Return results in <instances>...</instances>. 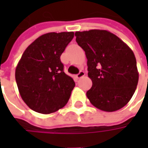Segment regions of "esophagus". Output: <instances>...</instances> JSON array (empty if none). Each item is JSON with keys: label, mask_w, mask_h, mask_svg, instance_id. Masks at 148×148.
I'll list each match as a JSON object with an SVG mask.
<instances>
[{"label": "esophagus", "mask_w": 148, "mask_h": 148, "mask_svg": "<svg viewBox=\"0 0 148 148\" xmlns=\"http://www.w3.org/2000/svg\"><path fill=\"white\" fill-rule=\"evenodd\" d=\"M84 76H85V72H84V71H80V72L76 75L77 78H81V77H84Z\"/></svg>", "instance_id": "obj_1"}]
</instances>
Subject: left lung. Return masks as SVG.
Masks as SVG:
<instances>
[{"label":"left lung","instance_id":"left-lung-1","mask_svg":"<svg viewBox=\"0 0 148 148\" xmlns=\"http://www.w3.org/2000/svg\"><path fill=\"white\" fill-rule=\"evenodd\" d=\"M75 36L86 52L88 76L93 82L86 93L90 103L106 112L123 108L133 96L139 80L132 49L106 30L76 32Z\"/></svg>","mask_w":148,"mask_h":148}]
</instances>
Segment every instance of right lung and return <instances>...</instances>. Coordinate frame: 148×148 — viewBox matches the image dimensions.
Returning a JSON list of instances; mask_svg holds the SVG:
<instances>
[{"instance_id": "right-lung-1", "label": "right lung", "mask_w": 148, "mask_h": 148, "mask_svg": "<svg viewBox=\"0 0 148 148\" xmlns=\"http://www.w3.org/2000/svg\"><path fill=\"white\" fill-rule=\"evenodd\" d=\"M74 35L73 32L42 35L21 56L15 77L21 98L33 111L49 114L68 102L75 83L64 73L60 56Z\"/></svg>"}]
</instances>
